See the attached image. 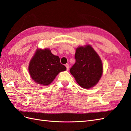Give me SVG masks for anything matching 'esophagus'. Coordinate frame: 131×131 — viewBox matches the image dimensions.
Here are the masks:
<instances>
[{"label":"esophagus","instance_id":"34e87169","mask_svg":"<svg viewBox=\"0 0 131 131\" xmlns=\"http://www.w3.org/2000/svg\"><path fill=\"white\" fill-rule=\"evenodd\" d=\"M65 66H66V70H69V64L66 63V65H65Z\"/></svg>","mask_w":131,"mask_h":131}]
</instances>
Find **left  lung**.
I'll list each match as a JSON object with an SVG mask.
<instances>
[{"mask_svg":"<svg viewBox=\"0 0 131 131\" xmlns=\"http://www.w3.org/2000/svg\"><path fill=\"white\" fill-rule=\"evenodd\" d=\"M76 62L70 72L80 87L90 89L99 83L103 74L101 58L91 45L77 48Z\"/></svg>","mask_w":131,"mask_h":131,"instance_id":"1","label":"left lung"}]
</instances>
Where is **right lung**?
I'll return each instance as SVG.
<instances>
[{
	"label": "right lung",
	"instance_id": "add662e5",
	"mask_svg": "<svg viewBox=\"0 0 131 131\" xmlns=\"http://www.w3.org/2000/svg\"><path fill=\"white\" fill-rule=\"evenodd\" d=\"M29 73L37 84L48 85L54 80L60 72L66 68L60 63V58L53 54L48 48H38L29 65Z\"/></svg>",
	"mask_w": 131,
	"mask_h": 131
}]
</instances>
